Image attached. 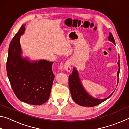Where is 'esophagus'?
<instances>
[{"instance_id":"obj_1","label":"esophagus","mask_w":129,"mask_h":129,"mask_svg":"<svg viewBox=\"0 0 129 129\" xmlns=\"http://www.w3.org/2000/svg\"><path fill=\"white\" fill-rule=\"evenodd\" d=\"M71 61L70 60H67L66 62H65L64 65V69L67 72H70L71 69Z\"/></svg>"}]
</instances>
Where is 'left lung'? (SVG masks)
I'll use <instances>...</instances> for the list:
<instances>
[{"mask_svg":"<svg viewBox=\"0 0 129 129\" xmlns=\"http://www.w3.org/2000/svg\"><path fill=\"white\" fill-rule=\"evenodd\" d=\"M108 39L109 41L115 44L114 39L113 38V35L110 32L109 33ZM118 65L119 67V69L117 72V83H118L120 69L119 60L118 62ZM69 87L73 101L78 105L82 106L92 107L98 105L102 103V102L105 101L107 99H108L109 97H110L114 93V91H113L108 97L104 99H98L89 95L83 87L79 78L77 70L75 67H74L72 75H70L69 76Z\"/></svg>","mask_w":129,"mask_h":129,"instance_id":"obj_1","label":"left lung"}]
</instances>
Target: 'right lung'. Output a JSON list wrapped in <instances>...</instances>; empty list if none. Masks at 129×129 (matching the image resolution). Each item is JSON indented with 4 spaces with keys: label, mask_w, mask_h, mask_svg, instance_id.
I'll use <instances>...</instances> for the list:
<instances>
[{
    "label": "right lung",
    "mask_w": 129,
    "mask_h": 129,
    "mask_svg": "<svg viewBox=\"0 0 129 129\" xmlns=\"http://www.w3.org/2000/svg\"><path fill=\"white\" fill-rule=\"evenodd\" d=\"M22 25L10 44L6 64L11 86L17 99L27 104L40 105L48 100L54 76L53 62L44 60L29 61L21 56L20 36Z\"/></svg>",
    "instance_id": "right-lung-1"
}]
</instances>
